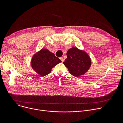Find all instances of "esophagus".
<instances>
[{
  "instance_id": "34e87169",
  "label": "esophagus",
  "mask_w": 123,
  "mask_h": 123,
  "mask_svg": "<svg viewBox=\"0 0 123 123\" xmlns=\"http://www.w3.org/2000/svg\"><path fill=\"white\" fill-rule=\"evenodd\" d=\"M60 60H61L62 62H64V58H63V57H60Z\"/></svg>"
}]
</instances>
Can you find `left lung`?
Listing matches in <instances>:
<instances>
[{
	"label": "left lung",
	"instance_id": "1",
	"mask_svg": "<svg viewBox=\"0 0 123 123\" xmlns=\"http://www.w3.org/2000/svg\"><path fill=\"white\" fill-rule=\"evenodd\" d=\"M67 58L63 62L69 73L78 77L84 75L90 68L91 59L89 55L84 50L73 47L67 52Z\"/></svg>",
	"mask_w": 123,
	"mask_h": 123
}]
</instances>
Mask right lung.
Segmentation results:
<instances>
[{
	"mask_svg": "<svg viewBox=\"0 0 123 123\" xmlns=\"http://www.w3.org/2000/svg\"><path fill=\"white\" fill-rule=\"evenodd\" d=\"M61 61L55 54L46 49H42L34 54L31 60L32 69L41 76L49 74L52 68Z\"/></svg>",
	"mask_w": 123,
	"mask_h": 123,
	"instance_id": "obj_1",
	"label": "right lung"
}]
</instances>
